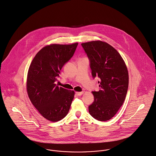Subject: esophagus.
<instances>
[{
  "instance_id": "esophagus-1",
  "label": "esophagus",
  "mask_w": 156,
  "mask_h": 156,
  "mask_svg": "<svg viewBox=\"0 0 156 156\" xmlns=\"http://www.w3.org/2000/svg\"><path fill=\"white\" fill-rule=\"evenodd\" d=\"M76 94L78 96H81L83 94V92H76Z\"/></svg>"
}]
</instances>
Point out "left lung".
<instances>
[{
	"mask_svg": "<svg viewBox=\"0 0 156 156\" xmlns=\"http://www.w3.org/2000/svg\"><path fill=\"white\" fill-rule=\"evenodd\" d=\"M90 60L91 74L101 80L100 90L93 91L94 101L89 112L99 121L113 117L123 105L128 88L129 76L125 61L111 45L101 41L82 43Z\"/></svg>",
	"mask_w": 156,
	"mask_h": 156,
	"instance_id": "obj_1",
	"label": "left lung"
}]
</instances>
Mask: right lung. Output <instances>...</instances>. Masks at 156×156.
<instances>
[{
  "label": "right lung",
  "mask_w": 156,
  "mask_h": 156,
  "mask_svg": "<svg viewBox=\"0 0 156 156\" xmlns=\"http://www.w3.org/2000/svg\"><path fill=\"white\" fill-rule=\"evenodd\" d=\"M78 43L51 44L36 54L28 69L27 91L39 112L51 122H57L68 113L74 97L73 90L55 84L60 71L73 55Z\"/></svg>",
  "instance_id": "add662e5"
}]
</instances>
